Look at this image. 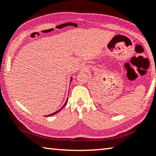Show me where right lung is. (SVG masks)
<instances>
[{"label": "right lung", "instance_id": "1", "mask_svg": "<svg viewBox=\"0 0 156 156\" xmlns=\"http://www.w3.org/2000/svg\"><path fill=\"white\" fill-rule=\"evenodd\" d=\"M71 80H72V78H71ZM67 101H68V98H67V99H66V102H65V104H64V105L62 106V107L61 108H60V110H57L56 111V112H53V113H52V114H50V115H48V117H49V116H52V115H55V114H57V113H58L59 112H60V111L62 110V108H64V107H65V106L66 105V103H67Z\"/></svg>", "mask_w": 156, "mask_h": 156}]
</instances>
